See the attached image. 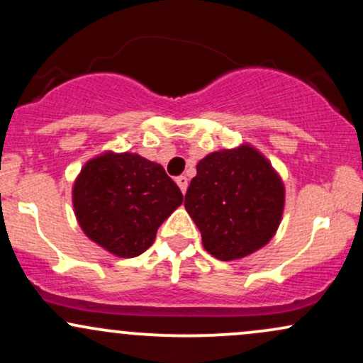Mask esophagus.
I'll return each instance as SVG.
<instances>
[{
	"label": "esophagus",
	"mask_w": 363,
	"mask_h": 363,
	"mask_svg": "<svg viewBox=\"0 0 363 363\" xmlns=\"http://www.w3.org/2000/svg\"><path fill=\"white\" fill-rule=\"evenodd\" d=\"M176 182H177V186L181 187L182 194H184L186 189H187V177H186V176H179V177L176 179Z\"/></svg>",
	"instance_id": "1"
}]
</instances>
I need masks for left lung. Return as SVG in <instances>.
Returning <instances> with one entry per match:
<instances>
[{
  "instance_id": "1",
  "label": "left lung",
  "mask_w": 363,
  "mask_h": 363,
  "mask_svg": "<svg viewBox=\"0 0 363 363\" xmlns=\"http://www.w3.org/2000/svg\"><path fill=\"white\" fill-rule=\"evenodd\" d=\"M285 189L259 152L222 150L196 165L184 206L203 247L222 261L239 259L269 242L283 213Z\"/></svg>"
}]
</instances>
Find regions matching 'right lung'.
<instances>
[{"label":"right lung","instance_id":"add662e5","mask_svg":"<svg viewBox=\"0 0 363 363\" xmlns=\"http://www.w3.org/2000/svg\"><path fill=\"white\" fill-rule=\"evenodd\" d=\"M182 203L162 165L136 153H106L90 160L73 187L78 223L94 242L119 257H135Z\"/></svg>","mask_w":363,"mask_h":363}]
</instances>
